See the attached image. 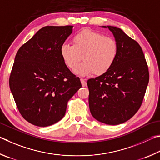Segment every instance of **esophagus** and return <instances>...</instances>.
<instances>
[{
  "label": "esophagus",
  "instance_id": "34e87169",
  "mask_svg": "<svg viewBox=\"0 0 160 160\" xmlns=\"http://www.w3.org/2000/svg\"><path fill=\"white\" fill-rule=\"evenodd\" d=\"M80 81H81V83H82V86H83V87H84V86H86V85H87V83H86L85 79H83V78H81Z\"/></svg>",
  "mask_w": 160,
  "mask_h": 160
}]
</instances>
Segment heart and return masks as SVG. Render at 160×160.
<instances>
[{"mask_svg": "<svg viewBox=\"0 0 160 160\" xmlns=\"http://www.w3.org/2000/svg\"><path fill=\"white\" fill-rule=\"evenodd\" d=\"M72 43L62 45L61 58L66 66L73 69L82 57L83 62L74 70L76 74L82 77L92 73L105 74L113 66L118 55L117 41L94 30L81 31L73 37Z\"/></svg>", "mask_w": 160, "mask_h": 160, "instance_id": "heart-1", "label": "heart"}]
</instances>
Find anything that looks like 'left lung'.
Listing matches in <instances>:
<instances>
[{
	"label": "left lung",
	"instance_id": "left-lung-1",
	"mask_svg": "<svg viewBox=\"0 0 160 160\" xmlns=\"http://www.w3.org/2000/svg\"><path fill=\"white\" fill-rule=\"evenodd\" d=\"M113 33L118 55L111 69L88 80L89 108L95 119L109 125L130 119L141 106L149 82V72L140 45L115 27Z\"/></svg>",
	"mask_w": 160,
	"mask_h": 160
}]
</instances>
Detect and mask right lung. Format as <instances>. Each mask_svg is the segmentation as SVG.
Segmentation results:
<instances>
[{"label": "right lung", "mask_w": 160, "mask_h": 160, "mask_svg": "<svg viewBox=\"0 0 160 160\" xmlns=\"http://www.w3.org/2000/svg\"><path fill=\"white\" fill-rule=\"evenodd\" d=\"M73 26H46L19 48L11 72L10 91L22 116L37 127L63 118L69 100L82 83L60 55Z\"/></svg>", "instance_id": "right-lung-1"}]
</instances>
